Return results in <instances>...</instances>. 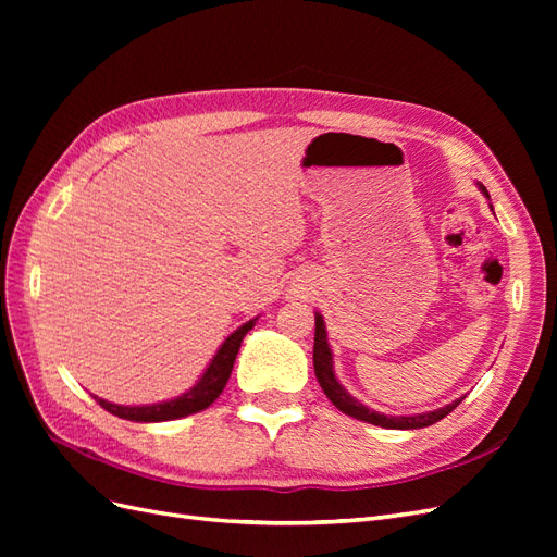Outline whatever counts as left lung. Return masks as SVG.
Segmentation results:
<instances>
[{
    "label": "left lung",
    "instance_id": "obj_1",
    "mask_svg": "<svg viewBox=\"0 0 557 557\" xmlns=\"http://www.w3.org/2000/svg\"><path fill=\"white\" fill-rule=\"evenodd\" d=\"M479 188H481V193L485 197H491V195H487V190L483 188V185H479ZM313 369H315V379H318L320 387H323V393L327 395V399L334 404L336 409H339L346 416H350V418H358V420H364V423H372V425L387 428V430H418V428L434 425V423H440L442 418H446L462 401V397H460V399H455L453 404H446V407H442V409L416 413V416H385V413H379L374 409L364 407L362 401H358L356 397H352L346 391V387L339 381H336L334 362H332V348L327 344L325 320H323V315H320V313H315Z\"/></svg>",
    "mask_w": 557,
    "mask_h": 557
}]
</instances>
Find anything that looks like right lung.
Returning <instances> with one entry per match:
<instances>
[{"mask_svg":"<svg viewBox=\"0 0 557 557\" xmlns=\"http://www.w3.org/2000/svg\"><path fill=\"white\" fill-rule=\"evenodd\" d=\"M256 320L258 318L248 320V323H244L227 336L223 346L215 350V356L205 369V374L199 376V381L190 387L188 393H183L170 401L141 404V407H125V404H113L102 397H95V399L99 401V407H104L109 413L125 420H134V423H164V420H176L197 411H205L218 397H221L223 387L227 385V379L232 374L234 360H237L244 336L252 330V325H256Z\"/></svg>","mask_w":557,"mask_h":557,"instance_id":"right-lung-1","label":"right lung"}]
</instances>
